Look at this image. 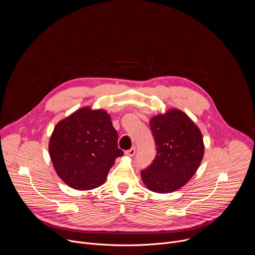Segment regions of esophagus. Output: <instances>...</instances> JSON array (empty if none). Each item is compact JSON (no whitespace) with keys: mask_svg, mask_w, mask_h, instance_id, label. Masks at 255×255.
Returning <instances> with one entry per match:
<instances>
[{"mask_svg":"<svg viewBox=\"0 0 255 255\" xmlns=\"http://www.w3.org/2000/svg\"><path fill=\"white\" fill-rule=\"evenodd\" d=\"M135 152H136L135 147H132L131 149H129V150H127V151H125V155H126V156H129V157H133V156H134V154H135Z\"/></svg>","mask_w":255,"mask_h":255,"instance_id":"1","label":"esophagus"}]
</instances>
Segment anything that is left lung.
Returning a JSON list of instances; mask_svg holds the SVG:
<instances>
[{"mask_svg": "<svg viewBox=\"0 0 255 255\" xmlns=\"http://www.w3.org/2000/svg\"><path fill=\"white\" fill-rule=\"evenodd\" d=\"M150 128L157 153L152 164L141 171L142 181L154 193L175 192L194 176L202 162L205 152L202 132L176 108L153 116Z\"/></svg>", "mask_w": 255, "mask_h": 255, "instance_id": "8db88e82", "label": "left lung"}]
</instances>
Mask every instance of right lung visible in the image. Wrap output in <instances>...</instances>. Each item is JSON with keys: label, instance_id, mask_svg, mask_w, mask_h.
I'll use <instances>...</instances> for the list:
<instances>
[{"label": "right lung", "instance_id": "1", "mask_svg": "<svg viewBox=\"0 0 255 255\" xmlns=\"http://www.w3.org/2000/svg\"><path fill=\"white\" fill-rule=\"evenodd\" d=\"M48 151L57 175L78 191L102 186L116 158L123 155L111 116L91 106L78 109L55 125Z\"/></svg>", "mask_w": 255, "mask_h": 255}]
</instances>
